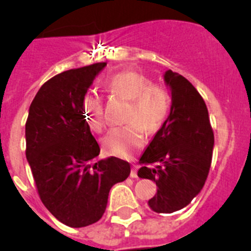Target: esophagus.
Listing matches in <instances>:
<instances>
[{
    "label": "esophagus",
    "instance_id": "esophagus-1",
    "mask_svg": "<svg viewBox=\"0 0 251 251\" xmlns=\"http://www.w3.org/2000/svg\"><path fill=\"white\" fill-rule=\"evenodd\" d=\"M130 177L131 178H137V166L133 165L132 166V171L130 173Z\"/></svg>",
    "mask_w": 251,
    "mask_h": 251
}]
</instances>
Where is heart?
I'll return each mask as SVG.
<instances>
[{
    "instance_id": "1",
    "label": "heart",
    "mask_w": 251,
    "mask_h": 251,
    "mask_svg": "<svg viewBox=\"0 0 251 251\" xmlns=\"http://www.w3.org/2000/svg\"><path fill=\"white\" fill-rule=\"evenodd\" d=\"M111 95L128 100L125 126L115 127L102 140L107 153L118 157H128L145 144V131L153 133L167 120L172 107V97L165 85L152 84L150 78L137 72L116 73L104 83ZM84 116L94 132H101L105 127L102 100L94 93L85 94L81 101Z\"/></svg>"
}]
</instances>
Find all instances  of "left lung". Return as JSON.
Segmentation results:
<instances>
[{"label":"left lung","mask_w":251,"mask_h":251,"mask_svg":"<svg viewBox=\"0 0 251 251\" xmlns=\"http://www.w3.org/2000/svg\"><path fill=\"white\" fill-rule=\"evenodd\" d=\"M163 79L172 107L140 157L142 166L137 176L157 186L149 207L156 213H173L187 207L202 191L212 162L214 135L207 105L197 89L172 70H167Z\"/></svg>","instance_id":"obj_1"}]
</instances>
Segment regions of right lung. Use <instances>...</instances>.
I'll return each mask as SVG.
<instances>
[{
    "mask_svg": "<svg viewBox=\"0 0 251 251\" xmlns=\"http://www.w3.org/2000/svg\"><path fill=\"white\" fill-rule=\"evenodd\" d=\"M106 63L70 69L42 85L25 123V157L39 197L63 224L81 228L97 223L106 209L109 192L125 181L130 163L100 160L81 101Z\"/></svg>",
    "mask_w": 251,
    "mask_h": 251,
    "instance_id": "add662e5",
    "label": "right lung"
}]
</instances>
